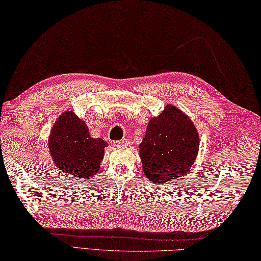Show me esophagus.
<instances>
[{"label": "esophagus", "instance_id": "1", "mask_svg": "<svg viewBox=\"0 0 261 261\" xmlns=\"http://www.w3.org/2000/svg\"><path fill=\"white\" fill-rule=\"evenodd\" d=\"M114 145L116 147H127V146H130V141L127 140V139H123V140H120V141L114 142Z\"/></svg>", "mask_w": 261, "mask_h": 261}]
</instances>
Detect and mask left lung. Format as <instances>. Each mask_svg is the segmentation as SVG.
<instances>
[{
    "label": "left lung",
    "mask_w": 261,
    "mask_h": 261,
    "mask_svg": "<svg viewBox=\"0 0 261 261\" xmlns=\"http://www.w3.org/2000/svg\"><path fill=\"white\" fill-rule=\"evenodd\" d=\"M199 136L194 122L182 111L167 104L152 116L139 146L142 169L154 184L186 175L195 162Z\"/></svg>",
    "instance_id": "8db88e82"
}]
</instances>
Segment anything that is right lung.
<instances>
[{"label":"right lung","instance_id":"obj_1","mask_svg":"<svg viewBox=\"0 0 261 261\" xmlns=\"http://www.w3.org/2000/svg\"><path fill=\"white\" fill-rule=\"evenodd\" d=\"M48 147L57 168L76 178L90 179L101 167L108 143L92 138L85 121L67 110L55 122Z\"/></svg>","mask_w":261,"mask_h":261}]
</instances>
